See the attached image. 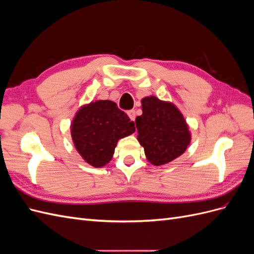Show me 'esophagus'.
<instances>
[{
  "mask_svg": "<svg viewBox=\"0 0 254 254\" xmlns=\"http://www.w3.org/2000/svg\"><path fill=\"white\" fill-rule=\"evenodd\" d=\"M128 115H129L130 120H131V121H133V122H134V120H135V117H136V114H135V110H129V111H128Z\"/></svg>",
  "mask_w": 254,
  "mask_h": 254,
  "instance_id": "esophagus-1",
  "label": "esophagus"
}]
</instances>
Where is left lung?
Wrapping results in <instances>:
<instances>
[{
	"mask_svg": "<svg viewBox=\"0 0 254 254\" xmlns=\"http://www.w3.org/2000/svg\"><path fill=\"white\" fill-rule=\"evenodd\" d=\"M143 114L135 119L137 140L153 165H163L181 156L190 141L182 114L171 103L155 96L142 99Z\"/></svg>",
	"mask_w": 254,
	"mask_h": 254,
	"instance_id": "8db88e82",
	"label": "left lung"
}]
</instances>
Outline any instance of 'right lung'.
Returning <instances> with one entry per match:
<instances>
[{
  "mask_svg": "<svg viewBox=\"0 0 254 254\" xmlns=\"http://www.w3.org/2000/svg\"><path fill=\"white\" fill-rule=\"evenodd\" d=\"M134 131V123L110 101H97L82 107L71 130L76 149L94 167L108 163L118 140Z\"/></svg>",
  "mask_w": 254,
  "mask_h": 254,
  "instance_id": "add662e5",
  "label": "right lung"
}]
</instances>
